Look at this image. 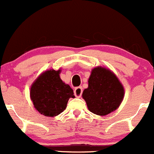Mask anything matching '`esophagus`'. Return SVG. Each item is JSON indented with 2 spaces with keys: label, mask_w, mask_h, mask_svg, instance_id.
Listing matches in <instances>:
<instances>
[{
  "label": "esophagus",
  "mask_w": 154,
  "mask_h": 154,
  "mask_svg": "<svg viewBox=\"0 0 154 154\" xmlns=\"http://www.w3.org/2000/svg\"><path fill=\"white\" fill-rule=\"evenodd\" d=\"M82 94V88L77 87L74 90V94L76 97H81Z\"/></svg>",
  "instance_id": "1"
}]
</instances>
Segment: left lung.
I'll use <instances>...</instances> for the list:
<instances>
[{
  "instance_id": "obj_1",
  "label": "left lung",
  "mask_w": 154,
  "mask_h": 154,
  "mask_svg": "<svg viewBox=\"0 0 154 154\" xmlns=\"http://www.w3.org/2000/svg\"><path fill=\"white\" fill-rule=\"evenodd\" d=\"M124 95L123 85L115 73L100 66L91 70L82 98L91 112L103 116L118 109Z\"/></svg>"
}]
</instances>
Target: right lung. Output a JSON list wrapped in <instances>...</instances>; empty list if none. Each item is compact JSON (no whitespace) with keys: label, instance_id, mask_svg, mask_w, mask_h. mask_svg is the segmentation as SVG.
Returning a JSON list of instances; mask_svg holds the SVG:
<instances>
[{"label":"right lung","instance_id":"right-lung-1","mask_svg":"<svg viewBox=\"0 0 154 154\" xmlns=\"http://www.w3.org/2000/svg\"><path fill=\"white\" fill-rule=\"evenodd\" d=\"M61 69L43 72L31 85L30 98L34 107L41 114L54 117L63 112L73 90L60 79Z\"/></svg>","mask_w":154,"mask_h":154}]
</instances>
